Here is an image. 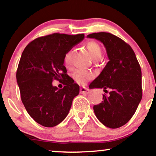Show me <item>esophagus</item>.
<instances>
[{"label": "esophagus", "instance_id": "1", "mask_svg": "<svg viewBox=\"0 0 156 156\" xmlns=\"http://www.w3.org/2000/svg\"><path fill=\"white\" fill-rule=\"evenodd\" d=\"M80 92L82 94H88L89 92H90V90H89L88 88H87V87H81V89H80Z\"/></svg>", "mask_w": 156, "mask_h": 156}]
</instances>
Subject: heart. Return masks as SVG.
I'll use <instances>...</instances> for the list:
<instances>
[{
  "label": "heart",
  "mask_w": 156,
  "mask_h": 156,
  "mask_svg": "<svg viewBox=\"0 0 156 156\" xmlns=\"http://www.w3.org/2000/svg\"><path fill=\"white\" fill-rule=\"evenodd\" d=\"M86 47L93 59H98L101 55V49L99 44L95 41H89L86 44ZM64 64L69 66L70 63V52H67L64 57ZM73 78L77 83L80 85L85 84L89 80L93 78V74L90 72L83 69H77L73 73Z\"/></svg>",
  "instance_id": "b5f03b06"
}]
</instances>
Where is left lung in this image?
Returning <instances> with one entry per match:
<instances>
[{
  "instance_id": "obj_1",
  "label": "left lung",
  "mask_w": 156,
  "mask_h": 156,
  "mask_svg": "<svg viewBox=\"0 0 156 156\" xmlns=\"http://www.w3.org/2000/svg\"><path fill=\"white\" fill-rule=\"evenodd\" d=\"M103 43L109 61L101 74L90 84L101 88L103 101L93 107L97 119L107 127L115 129L126 124L136 112L142 98L141 70L132 47L109 32L87 35Z\"/></svg>"
}]
</instances>
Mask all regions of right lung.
I'll return each mask as SVG.
<instances>
[{
    "instance_id": "right-lung-1",
    "label": "right lung",
    "mask_w": 156,
    "mask_h": 156,
    "mask_svg": "<svg viewBox=\"0 0 156 156\" xmlns=\"http://www.w3.org/2000/svg\"><path fill=\"white\" fill-rule=\"evenodd\" d=\"M83 38V34L53 33L31 41L22 53L17 82L22 102L37 124L52 127L62 122L69 113L80 89L66 74L64 57ZM62 79L64 88L53 86V80Z\"/></svg>"
}]
</instances>
